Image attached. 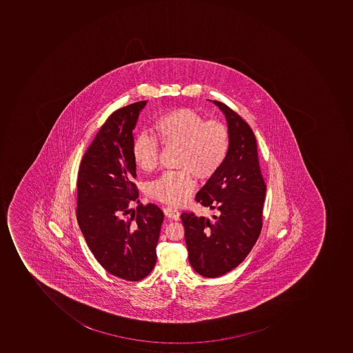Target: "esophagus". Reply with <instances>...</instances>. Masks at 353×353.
<instances>
[{"instance_id": "34e87169", "label": "esophagus", "mask_w": 353, "mask_h": 353, "mask_svg": "<svg viewBox=\"0 0 353 353\" xmlns=\"http://www.w3.org/2000/svg\"><path fill=\"white\" fill-rule=\"evenodd\" d=\"M163 212L168 219H175V221L179 219L180 212L178 210L174 209V208H164Z\"/></svg>"}]
</instances>
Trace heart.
Instances as JSON below:
<instances>
[{
    "label": "heart",
    "instance_id": "1",
    "mask_svg": "<svg viewBox=\"0 0 353 353\" xmlns=\"http://www.w3.org/2000/svg\"><path fill=\"white\" fill-rule=\"evenodd\" d=\"M154 139L137 137L132 143L134 164L144 172L158 165L159 148H177L175 166L179 171L165 172L146 185V194L154 201L179 205L195 189V177L201 181L214 177L228 158L231 134L219 120H205L201 113L181 107L160 115L152 126Z\"/></svg>",
    "mask_w": 353,
    "mask_h": 353
}]
</instances>
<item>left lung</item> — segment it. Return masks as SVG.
Listing matches in <instances>:
<instances>
[{"label": "left lung", "mask_w": 353, "mask_h": 353, "mask_svg": "<svg viewBox=\"0 0 353 353\" xmlns=\"http://www.w3.org/2000/svg\"><path fill=\"white\" fill-rule=\"evenodd\" d=\"M231 134L228 158L221 171L196 194V201L217 210L212 219L194 212L180 215L192 268L216 278L240 265L256 244L263 226L266 185L259 164L256 137L248 123L221 101Z\"/></svg>", "instance_id": "obj_1"}]
</instances>
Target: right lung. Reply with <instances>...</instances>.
<instances>
[{"label": "right lung", "mask_w": 353, "mask_h": 353, "mask_svg": "<svg viewBox=\"0 0 353 353\" xmlns=\"http://www.w3.org/2000/svg\"><path fill=\"white\" fill-rule=\"evenodd\" d=\"M146 101L111 113L83 154L77 177V217L97 262L113 276L140 281L152 272L164 214L139 201L132 130Z\"/></svg>", "instance_id": "right-lung-1"}]
</instances>
